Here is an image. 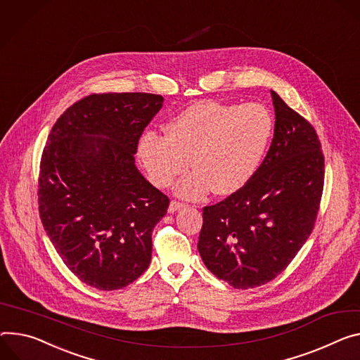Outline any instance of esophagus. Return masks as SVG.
I'll return each instance as SVG.
<instances>
[{"mask_svg": "<svg viewBox=\"0 0 360 360\" xmlns=\"http://www.w3.org/2000/svg\"><path fill=\"white\" fill-rule=\"evenodd\" d=\"M184 207H185V204H182V202H178V201H171V204H169V212H171V214H174V212H176V211L182 210Z\"/></svg>", "mask_w": 360, "mask_h": 360, "instance_id": "esophagus-1", "label": "esophagus"}]
</instances>
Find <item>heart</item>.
<instances>
[{
  "label": "heart",
  "mask_w": 360,
  "mask_h": 360,
  "mask_svg": "<svg viewBox=\"0 0 360 360\" xmlns=\"http://www.w3.org/2000/svg\"><path fill=\"white\" fill-rule=\"evenodd\" d=\"M274 127V116L263 103L202 101L175 115L165 126V136L145 134L138 153L155 186L171 185L192 162L197 171L178 184L181 197L198 200L212 188L217 195L226 197L245 188L255 176L273 141Z\"/></svg>",
  "instance_id": "b5f03b06"
}]
</instances>
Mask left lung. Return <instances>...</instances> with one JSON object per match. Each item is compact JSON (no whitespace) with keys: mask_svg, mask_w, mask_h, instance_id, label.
<instances>
[{"mask_svg":"<svg viewBox=\"0 0 360 360\" xmlns=\"http://www.w3.org/2000/svg\"><path fill=\"white\" fill-rule=\"evenodd\" d=\"M276 127L251 182L202 210L198 251L205 267L234 288L276 278L313 231L324 184L314 127L271 90Z\"/></svg>","mask_w":360,"mask_h":360,"instance_id":"obj_1","label":"left lung"}]
</instances>
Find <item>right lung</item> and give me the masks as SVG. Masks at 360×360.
<instances>
[{
  "mask_svg": "<svg viewBox=\"0 0 360 360\" xmlns=\"http://www.w3.org/2000/svg\"><path fill=\"white\" fill-rule=\"evenodd\" d=\"M162 103L150 93L90 94L49 135L40 218L63 263L94 288H123L149 267L152 231L169 200L139 172L135 153Z\"/></svg>",
  "mask_w": 360,
  "mask_h": 360,
  "instance_id": "right-lung-1",
  "label": "right lung"
}]
</instances>
